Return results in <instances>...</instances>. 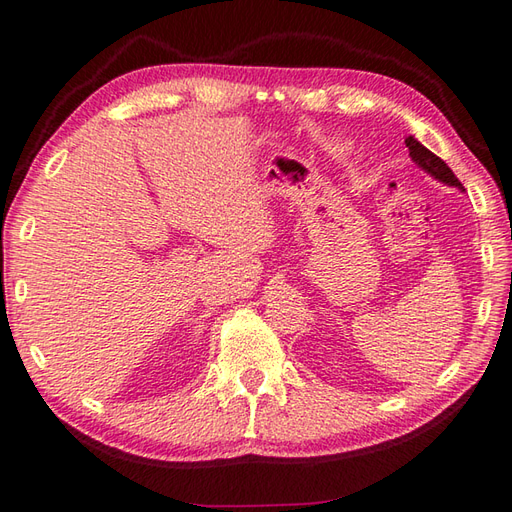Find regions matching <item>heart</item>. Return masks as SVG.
I'll return each instance as SVG.
<instances>
[{"label": "heart", "mask_w": 512, "mask_h": 512, "mask_svg": "<svg viewBox=\"0 0 512 512\" xmlns=\"http://www.w3.org/2000/svg\"><path fill=\"white\" fill-rule=\"evenodd\" d=\"M336 148H338V150H342V146H336Z\"/></svg>", "instance_id": "heart-1"}]
</instances>
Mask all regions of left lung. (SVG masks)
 Instances as JSON below:
<instances>
[{"label": "left lung", "instance_id": "obj_1", "mask_svg": "<svg viewBox=\"0 0 512 512\" xmlns=\"http://www.w3.org/2000/svg\"><path fill=\"white\" fill-rule=\"evenodd\" d=\"M406 146H408V150H410L412 161L417 163L421 170H425L427 174L434 176L436 181H441V183H445V185H449V187L462 189L460 181L456 178V174L451 172L449 165H447L441 157H436V154H434L432 150H427V148L421 144V141H417V139H414V137L410 135V137L406 139ZM462 192H465V189H462Z\"/></svg>", "mask_w": 512, "mask_h": 512}]
</instances>
